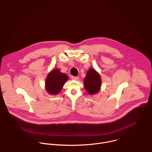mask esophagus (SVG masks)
<instances>
[{
  "mask_svg": "<svg viewBox=\"0 0 152 152\" xmlns=\"http://www.w3.org/2000/svg\"><path fill=\"white\" fill-rule=\"evenodd\" d=\"M72 79L73 80H77L79 79V77H77V76H72Z\"/></svg>",
  "mask_w": 152,
  "mask_h": 152,
  "instance_id": "obj_1",
  "label": "esophagus"
}]
</instances>
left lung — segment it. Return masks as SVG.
Returning <instances> with one entry per match:
<instances>
[{
	"mask_svg": "<svg viewBox=\"0 0 152 152\" xmlns=\"http://www.w3.org/2000/svg\"><path fill=\"white\" fill-rule=\"evenodd\" d=\"M101 83L100 75L94 69H90L84 78V86L86 92L90 95L97 93L100 90Z\"/></svg>",
	"mask_w": 152,
	"mask_h": 152,
	"instance_id": "obj_1",
	"label": "left lung"
}]
</instances>
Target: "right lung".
<instances>
[{
  "label": "right lung",
  "instance_id": "right-lung-1",
  "mask_svg": "<svg viewBox=\"0 0 152 152\" xmlns=\"http://www.w3.org/2000/svg\"><path fill=\"white\" fill-rule=\"evenodd\" d=\"M68 79L69 76L66 74L61 73L59 69H53L46 79V90L51 95L58 94Z\"/></svg>",
  "mask_w": 152,
  "mask_h": 152
}]
</instances>
